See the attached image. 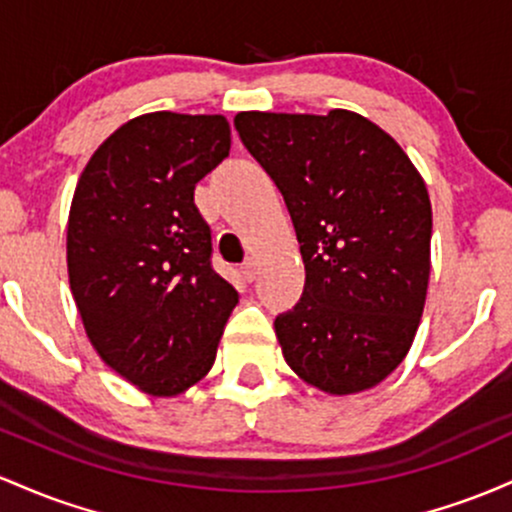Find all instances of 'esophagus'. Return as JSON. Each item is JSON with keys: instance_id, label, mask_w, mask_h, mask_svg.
I'll return each mask as SVG.
<instances>
[{"instance_id": "obj_1", "label": "esophagus", "mask_w": 512, "mask_h": 512, "mask_svg": "<svg viewBox=\"0 0 512 512\" xmlns=\"http://www.w3.org/2000/svg\"><path fill=\"white\" fill-rule=\"evenodd\" d=\"M256 273H258V268H256V261L254 258H249V261H244L241 263V275H244V280H254L256 278Z\"/></svg>"}]
</instances>
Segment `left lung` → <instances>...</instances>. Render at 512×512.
<instances>
[{
    "label": "left lung",
    "mask_w": 512,
    "mask_h": 512,
    "mask_svg": "<svg viewBox=\"0 0 512 512\" xmlns=\"http://www.w3.org/2000/svg\"><path fill=\"white\" fill-rule=\"evenodd\" d=\"M234 128L283 193L300 241L302 297L275 317L287 365L329 394L375 387L409 353L426 304V183L394 137L341 108L246 111Z\"/></svg>",
    "instance_id": "obj_1"
}]
</instances>
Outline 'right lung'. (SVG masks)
<instances>
[{"label": "right lung", "instance_id": "right-lung-1", "mask_svg": "<svg viewBox=\"0 0 512 512\" xmlns=\"http://www.w3.org/2000/svg\"><path fill=\"white\" fill-rule=\"evenodd\" d=\"M229 145L222 116L147 113L96 149L74 191L67 271L86 336L147 394H181L208 375L239 302L212 268L193 198Z\"/></svg>", "mask_w": 512, "mask_h": 512}]
</instances>
